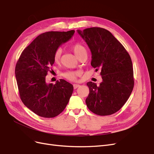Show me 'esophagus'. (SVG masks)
Instances as JSON below:
<instances>
[{"mask_svg": "<svg viewBox=\"0 0 154 154\" xmlns=\"http://www.w3.org/2000/svg\"><path fill=\"white\" fill-rule=\"evenodd\" d=\"M80 86V85H78V84H74V85H73V87H74V89H76V88H77L78 87H79Z\"/></svg>", "mask_w": 154, "mask_h": 154, "instance_id": "obj_1", "label": "esophagus"}]
</instances>
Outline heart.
Segmentation results:
<instances>
[{"instance_id":"obj_1","label":"heart","mask_w":154,"mask_h":154,"mask_svg":"<svg viewBox=\"0 0 154 154\" xmlns=\"http://www.w3.org/2000/svg\"><path fill=\"white\" fill-rule=\"evenodd\" d=\"M72 51H74V54L76 55L77 57H78L83 52H84V51H86L84 46H83L81 44H79V43L74 44L72 45ZM62 53V51L61 48H58L55 51V52L54 53V57H53L54 61L55 62H58L60 61V58H61ZM78 74H79V72L76 71H67L63 74V76L66 78H67V80L74 82L76 80Z\"/></svg>"}]
</instances>
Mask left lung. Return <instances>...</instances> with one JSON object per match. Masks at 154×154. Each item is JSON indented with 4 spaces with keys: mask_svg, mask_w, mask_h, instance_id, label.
Here are the masks:
<instances>
[{
    "mask_svg": "<svg viewBox=\"0 0 154 154\" xmlns=\"http://www.w3.org/2000/svg\"><path fill=\"white\" fill-rule=\"evenodd\" d=\"M89 48L91 66L101 69L102 82L99 86L87 83L89 94L85 102L88 109L99 116L118 112L132 92L134 80L132 63L123 45L110 31L101 27L77 30Z\"/></svg>",
    "mask_w": 154,
    "mask_h": 154,
    "instance_id": "8db88e82",
    "label": "left lung"
}]
</instances>
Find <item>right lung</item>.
<instances>
[{"label": "right lung", "instance_id": "1", "mask_svg": "<svg viewBox=\"0 0 154 154\" xmlns=\"http://www.w3.org/2000/svg\"><path fill=\"white\" fill-rule=\"evenodd\" d=\"M74 30L48 31L38 35L22 51L15 67V76L22 101L34 113L54 118L66 108L73 86L64 80L47 83L45 76L54 63V53L71 38Z\"/></svg>", "mask_w": 154, "mask_h": 154}]
</instances>
